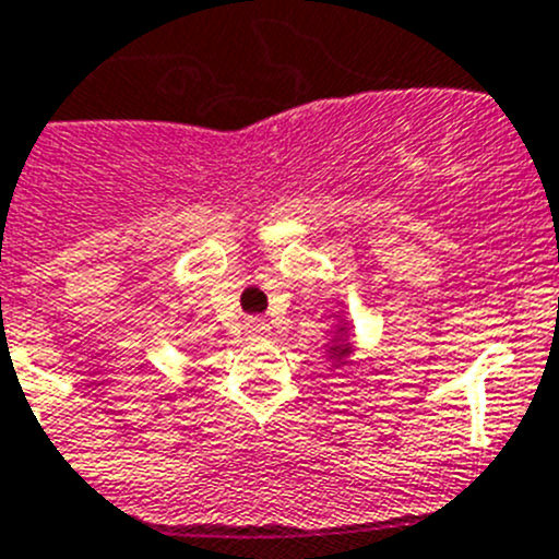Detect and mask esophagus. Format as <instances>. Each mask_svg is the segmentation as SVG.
Listing matches in <instances>:
<instances>
[{
	"mask_svg": "<svg viewBox=\"0 0 559 559\" xmlns=\"http://www.w3.org/2000/svg\"><path fill=\"white\" fill-rule=\"evenodd\" d=\"M267 334H270L267 320H261V317H255V320H248V336H250V340H264Z\"/></svg>",
	"mask_w": 559,
	"mask_h": 559,
	"instance_id": "obj_1",
	"label": "esophagus"
}]
</instances>
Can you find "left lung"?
<instances>
[{"mask_svg":"<svg viewBox=\"0 0 559 559\" xmlns=\"http://www.w3.org/2000/svg\"><path fill=\"white\" fill-rule=\"evenodd\" d=\"M342 331H345V325L340 329V334H342ZM329 354H331V359L340 361V365H342V361H345V356L350 354V342H336V345H331V348H329Z\"/></svg>","mask_w":559,"mask_h":559,"instance_id":"1","label":"left lung"}]
</instances>
